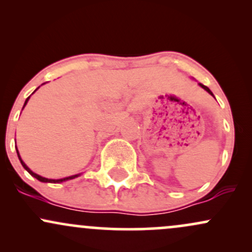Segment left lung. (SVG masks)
<instances>
[{
	"label": "left lung",
	"mask_w": 252,
	"mask_h": 252,
	"mask_svg": "<svg viewBox=\"0 0 252 252\" xmlns=\"http://www.w3.org/2000/svg\"><path fill=\"white\" fill-rule=\"evenodd\" d=\"M199 85H200L201 86V88L202 89H204L205 90V91H207V92H209V94H211V96H213V94H212V91H211V90L209 89V88H207V86H205V85H202V84H199ZM213 97H215V96H213Z\"/></svg>",
	"instance_id": "8db88e82"
}]
</instances>
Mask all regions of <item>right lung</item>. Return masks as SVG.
Segmentation results:
<instances>
[{
  "mask_svg": "<svg viewBox=\"0 0 252 252\" xmlns=\"http://www.w3.org/2000/svg\"><path fill=\"white\" fill-rule=\"evenodd\" d=\"M45 84V83H43ZM43 84H41V85H43ZM40 88V86H39ZM37 88V89H39ZM36 89V90H37ZM35 90V91H36ZM34 91V92H35ZM33 92V94H34ZM31 98V96L27 98V99H26V102H25V104H24V108L26 106V104L28 103V99H30ZM24 108H22V110H24ZM16 148V153H17V156H19V160H20V162H21V164L22 166H24V168L27 170L28 173H30V174L32 175V176H34V178L35 179H37V180L39 181H41V182H51V184H60V182H63V181H67V180H72V179H76V178H78V176H80V174H74V175H71V176H66V178H63V179H47V178H43V176H41V175H39V174H36V173H34L33 170H31L30 168H28V166L27 164H26L24 161H22V158H21V156H20V153H19V150H17V147H15Z\"/></svg>",
  "mask_w": 252,
  "mask_h": 252,
  "instance_id": "add662e5",
  "label": "right lung"
}]
</instances>
